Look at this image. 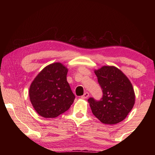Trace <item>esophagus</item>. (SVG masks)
<instances>
[{
    "label": "esophagus",
    "mask_w": 155,
    "mask_h": 155,
    "mask_svg": "<svg viewBox=\"0 0 155 155\" xmlns=\"http://www.w3.org/2000/svg\"><path fill=\"white\" fill-rule=\"evenodd\" d=\"M89 95H90V94H89V93L88 92H85V94H83V95L81 96V98H83V99H85V98H87V97L89 96Z\"/></svg>",
    "instance_id": "34e87169"
}]
</instances>
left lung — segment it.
<instances>
[{"instance_id":"1","label":"left lung","mask_w":155,"mask_h":155,"mask_svg":"<svg viewBox=\"0 0 155 155\" xmlns=\"http://www.w3.org/2000/svg\"><path fill=\"white\" fill-rule=\"evenodd\" d=\"M103 97L90 98L93 114L106 124H115L126 118L135 104L132 84L123 72L114 66H103L95 70Z\"/></svg>"}]
</instances>
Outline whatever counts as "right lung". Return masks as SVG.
<instances>
[{"label": "right lung", "instance_id": "right-lung-1", "mask_svg": "<svg viewBox=\"0 0 155 155\" xmlns=\"http://www.w3.org/2000/svg\"><path fill=\"white\" fill-rule=\"evenodd\" d=\"M68 69L61 63L44 68L31 83L29 97L38 114L54 118L70 109L75 96L67 81Z\"/></svg>", "mask_w": 155, "mask_h": 155}]
</instances>
